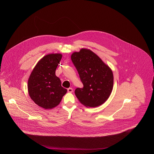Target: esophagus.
Wrapping results in <instances>:
<instances>
[{"label":"esophagus","instance_id":"34e87169","mask_svg":"<svg viewBox=\"0 0 154 154\" xmlns=\"http://www.w3.org/2000/svg\"><path fill=\"white\" fill-rule=\"evenodd\" d=\"M67 92H70V93L72 92H73V89L72 88H67Z\"/></svg>","mask_w":154,"mask_h":154}]
</instances>
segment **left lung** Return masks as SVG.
I'll return each instance as SVG.
<instances>
[{
  "label": "left lung",
  "mask_w": 154,
  "mask_h": 154,
  "mask_svg": "<svg viewBox=\"0 0 154 154\" xmlns=\"http://www.w3.org/2000/svg\"><path fill=\"white\" fill-rule=\"evenodd\" d=\"M71 60L84 85L83 88L75 91L81 103L87 107H96L105 103L113 87V74L110 67L87 48L74 52Z\"/></svg>",
  "instance_id": "obj_1"
}]
</instances>
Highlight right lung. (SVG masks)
Returning <instances> with one entry per match:
<instances>
[{"mask_svg": "<svg viewBox=\"0 0 154 154\" xmlns=\"http://www.w3.org/2000/svg\"><path fill=\"white\" fill-rule=\"evenodd\" d=\"M62 57L59 53L45 56L35 66L28 79L29 97L36 104L45 109L58 106L67 92L55 74Z\"/></svg>", "mask_w": 154, "mask_h": 154, "instance_id": "1", "label": "right lung"}]
</instances>
